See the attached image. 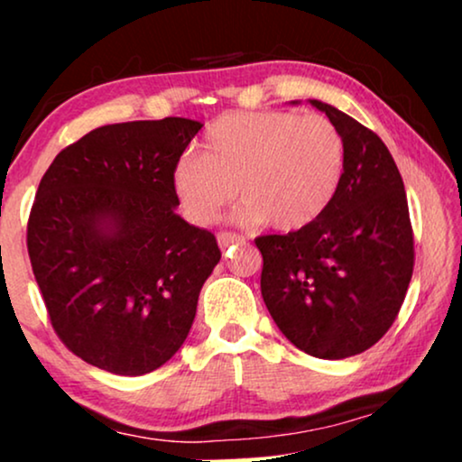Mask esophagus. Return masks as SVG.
I'll use <instances>...</instances> for the list:
<instances>
[{
	"label": "esophagus",
	"mask_w": 462,
	"mask_h": 462,
	"mask_svg": "<svg viewBox=\"0 0 462 462\" xmlns=\"http://www.w3.org/2000/svg\"><path fill=\"white\" fill-rule=\"evenodd\" d=\"M218 239V248L220 250H226L231 248L233 244H244L245 239L242 236H236V233H220V236L217 237Z\"/></svg>",
	"instance_id": "esophagus-1"
}]
</instances>
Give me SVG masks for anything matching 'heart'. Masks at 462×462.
<instances>
[{
    "instance_id": "heart-1",
    "label": "heart",
    "mask_w": 462,
    "mask_h": 462,
    "mask_svg": "<svg viewBox=\"0 0 462 462\" xmlns=\"http://www.w3.org/2000/svg\"><path fill=\"white\" fill-rule=\"evenodd\" d=\"M343 174L345 143L328 117L226 113L206 130L199 155L174 163L172 191L199 226L212 225L237 189L239 223L299 231L330 208Z\"/></svg>"
}]
</instances>
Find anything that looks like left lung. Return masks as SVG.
Masks as SVG:
<instances>
[{"label":"left lung","instance_id":"left-lung-1","mask_svg":"<svg viewBox=\"0 0 462 462\" xmlns=\"http://www.w3.org/2000/svg\"><path fill=\"white\" fill-rule=\"evenodd\" d=\"M309 103L343 136V182L305 229L256 237L261 292L294 346L345 359L370 349L395 321L412 280L414 237L402 174L384 143L337 106Z\"/></svg>","mask_w":462,"mask_h":462}]
</instances>
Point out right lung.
<instances>
[{
  "label": "right lung",
  "mask_w": 462,
  "mask_h": 462,
  "mask_svg": "<svg viewBox=\"0 0 462 462\" xmlns=\"http://www.w3.org/2000/svg\"><path fill=\"white\" fill-rule=\"evenodd\" d=\"M201 125H100L62 149L37 189L27 248L50 321L111 374H147L180 349L220 261L212 233L176 214L172 191L174 163Z\"/></svg>",
  "instance_id": "right-lung-1"
}]
</instances>
